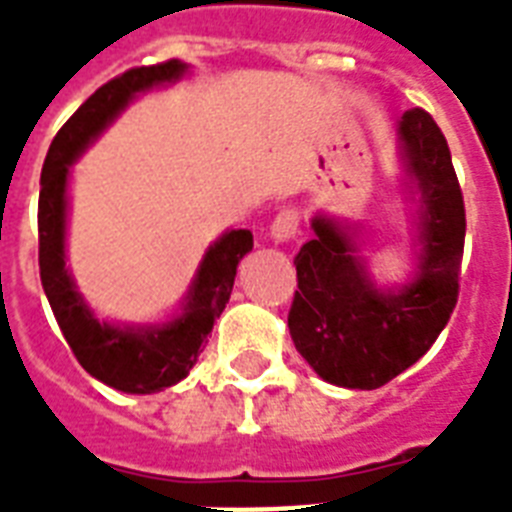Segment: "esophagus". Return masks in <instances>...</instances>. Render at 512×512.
Listing matches in <instances>:
<instances>
[{
    "mask_svg": "<svg viewBox=\"0 0 512 512\" xmlns=\"http://www.w3.org/2000/svg\"><path fill=\"white\" fill-rule=\"evenodd\" d=\"M297 233H300V212L295 207H284L279 215L273 217L271 236L276 241H289L295 239Z\"/></svg>",
    "mask_w": 512,
    "mask_h": 512,
    "instance_id": "34e87169",
    "label": "esophagus"
}]
</instances>
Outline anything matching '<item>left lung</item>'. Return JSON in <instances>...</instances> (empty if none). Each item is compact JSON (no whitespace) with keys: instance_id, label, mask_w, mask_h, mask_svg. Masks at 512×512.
I'll return each mask as SVG.
<instances>
[{"instance_id":"obj_1","label":"left lung","mask_w":512,"mask_h":512,"mask_svg":"<svg viewBox=\"0 0 512 512\" xmlns=\"http://www.w3.org/2000/svg\"><path fill=\"white\" fill-rule=\"evenodd\" d=\"M401 156L420 193L417 276L401 289H377L335 217H313V236L295 257L297 292L289 335L321 380L374 390L430 350L460 295L465 201L444 132L412 108L398 122Z\"/></svg>"}]
</instances>
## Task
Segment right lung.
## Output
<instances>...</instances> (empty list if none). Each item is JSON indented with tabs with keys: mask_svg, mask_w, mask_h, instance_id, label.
Returning a JSON list of instances; mask_svg holds the SVG:
<instances>
[{
	"mask_svg": "<svg viewBox=\"0 0 512 512\" xmlns=\"http://www.w3.org/2000/svg\"><path fill=\"white\" fill-rule=\"evenodd\" d=\"M188 71L180 60L124 71L84 100L52 140L42 167L39 191V276L58 327L76 361L111 388L124 393H156L191 372L207 337L220 319L239 260L252 249V233L228 231L207 249L193 279L183 313L162 327H114L98 321L76 292L66 268V188L68 170L84 148L114 122L138 92L175 82Z\"/></svg>",
	"mask_w": 512,
	"mask_h": 512,
	"instance_id": "right-lung-1",
	"label": "right lung"
}]
</instances>
